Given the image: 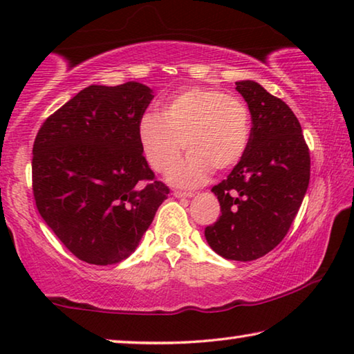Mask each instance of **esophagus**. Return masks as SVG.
I'll return each mask as SVG.
<instances>
[{"instance_id":"obj_1","label":"esophagus","mask_w":354,"mask_h":354,"mask_svg":"<svg viewBox=\"0 0 354 354\" xmlns=\"http://www.w3.org/2000/svg\"><path fill=\"white\" fill-rule=\"evenodd\" d=\"M172 194L176 196V198H192V196H194V193L192 192H178V189H176Z\"/></svg>"}]
</instances>
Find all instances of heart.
<instances>
[{
	"label": "heart",
	"mask_w": 354,
	"mask_h": 354,
	"mask_svg": "<svg viewBox=\"0 0 354 354\" xmlns=\"http://www.w3.org/2000/svg\"><path fill=\"white\" fill-rule=\"evenodd\" d=\"M140 151L151 169L172 172L178 187H198L210 171H227L245 155L250 140V112L243 101L218 90L193 88L172 96L158 117L147 113L138 124Z\"/></svg>",
	"instance_id": "heart-1"
}]
</instances>
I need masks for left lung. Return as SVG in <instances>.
<instances>
[{"label":"left lung","mask_w":354,"mask_h":354,"mask_svg":"<svg viewBox=\"0 0 354 354\" xmlns=\"http://www.w3.org/2000/svg\"><path fill=\"white\" fill-rule=\"evenodd\" d=\"M252 129L242 160L212 188L221 215L205 227L210 248L232 261H253L283 241L310 180V153L301 123L280 97L253 80L236 82Z\"/></svg>","instance_id":"left-lung-1"}]
</instances>
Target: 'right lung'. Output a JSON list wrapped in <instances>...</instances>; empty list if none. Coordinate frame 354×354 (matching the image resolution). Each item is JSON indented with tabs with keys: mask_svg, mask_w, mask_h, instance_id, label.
I'll return each instance as SVG.
<instances>
[{
	"mask_svg": "<svg viewBox=\"0 0 354 354\" xmlns=\"http://www.w3.org/2000/svg\"><path fill=\"white\" fill-rule=\"evenodd\" d=\"M151 93L139 82L90 85L53 112L35 139L36 207L63 245L88 264L127 259L169 194L138 140Z\"/></svg>",
	"mask_w": 354,
	"mask_h": 354,
	"instance_id": "obj_1",
	"label": "right lung"
}]
</instances>
